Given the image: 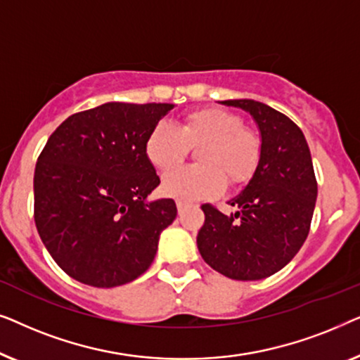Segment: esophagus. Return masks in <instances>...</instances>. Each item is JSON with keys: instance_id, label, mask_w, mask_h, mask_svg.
<instances>
[{"instance_id": "esophagus-1", "label": "esophagus", "mask_w": 360, "mask_h": 360, "mask_svg": "<svg viewBox=\"0 0 360 360\" xmlns=\"http://www.w3.org/2000/svg\"><path fill=\"white\" fill-rule=\"evenodd\" d=\"M188 203H185V201H176V210H179V213L181 214V213H184V211L186 210V208H188Z\"/></svg>"}]
</instances>
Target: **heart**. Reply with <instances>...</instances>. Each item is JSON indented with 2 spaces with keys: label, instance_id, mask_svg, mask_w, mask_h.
I'll use <instances>...</instances> for the list:
<instances>
[{
  "label": "heart",
  "instance_id": "b5f03b06",
  "mask_svg": "<svg viewBox=\"0 0 360 360\" xmlns=\"http://www.w3.org/2000/svg\"><path fill=\"white\" fill-rule=\"evenodd\" d=\"M198 167L170 172L162 181V191L176 200L193 201L223 193L226 179L240 185L254 175L260 160V139L244 127L234 112L206 108L190 112L174 126L160 121L152 127L146 141V155L160 172L181 164L188 147H198Z\"/></svg>",
  "mask_w": 360,
  "mask_h": 360
}]
</instances>
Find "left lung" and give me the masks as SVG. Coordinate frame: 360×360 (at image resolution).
I'll return each instance as SVG.
<instances>
[{
	"instance_id": "obj_1",
	"label": "left lung",
	"mask_w": 360,
	"mask_h": 360,
	"mask_svg": "<svg viewBox=\"0 0 360 360\" xmlns=\"http://www.w3.org/2000/svg\"><path fill=\"white\" fill-rule=\"evenodd\" d=\"M252 116L260 160L244 190L223 214L203 205L196 244L211 269L234 280H260L283 269L302 248L311 224L318 185L303 132L282 112L255 100H228Z\"/></svg>"
}]
</instances>
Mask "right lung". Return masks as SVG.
<instances>
[{"instance_id":"obj_1","label":"right lung","mask_w":360,"mask_h":360,"mask_svg":"<svg viewBox=\"0 0 360 360\" xmlns=\"http://www.w3.org/2000/svg\"><path fill=\"white\" fill-rule=\"evenodd\" d=\"M170 110V103H105L67 117L49 137L34 172V219L72 278L111 288L150 267L176 206L149 200L160 179L146 141Z\"/></svg>"}]
</instances>
